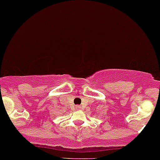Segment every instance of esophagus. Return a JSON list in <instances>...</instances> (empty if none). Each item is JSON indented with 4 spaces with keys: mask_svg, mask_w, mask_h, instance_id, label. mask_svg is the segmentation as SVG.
Instances as JSON below:
<instances>
[{
    "mask_svg": "<svg viewBox=\"0 0 160 160\" xmlns=\"http://www.w3.org/2000/svg\"><path fill=\"white\" fill-rule=\"evenodd\" d=\"M77 108H78V106H77Z\"/></svg>",
    "mask_w": 160,
    "mask_h": 160,
    "instance_id": "1",
    "label": "esophagus"
}]
</instances>
